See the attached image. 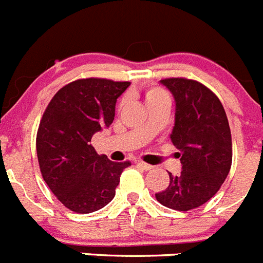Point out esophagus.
Masks as SVG:
<instances>
[{"instance_id":"esophagus-1","label":"esophagus","mask_w":263,"mask_h":263,"mask_svg":"<svg viewBox=\"0 0 263 263\" xmlns=\"http://www.w3.org/2000/svg\"><path fill=\"white\" fill-rule=\"evenodd\" d=\"M134 164H136V166H138V167H141V168H143V170H145V171H148V170L154 168V167H153L152 164L145 163V162H142V160H139V159L134 160Z\"/></svg>"}]
</instances>
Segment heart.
I'll return each instance as SVG.
<instances>
[{
  "label": "heart",
  "instance_id": "heart-1",
  "mask_svg": "<svg viewBox=\"0 0 263 263\" xmlns=\"http://www.w3.org/2000/svg\"><path fill=\"white\" fill-rule=\"evenodd\" d=\"M145 100L146 104L150 105V104L159 103V101H163V100H168V96H167L166 90L162 89L160 87H157V85H153V87H148L145 90Z\"/></svg>",
  "mask_w": 263,
  "mask_h": 263
}]
</instances>
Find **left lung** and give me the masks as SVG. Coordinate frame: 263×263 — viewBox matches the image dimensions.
Returning a JSON list of instances; mask_svg holds the SVG:
<instances>
[{"label": "left lung", "instance_id": "1", "mask_svg": "<svg viewBox=\"0 0 263 263\" xmlns=\"http://www.w3.org/2000/svg\"><path fill=\"white\" fill-rule=\"evenodd\" d=\"M174 95V146L180 150L182 173L170 175L168 187L155 194L162 205L190 211L216 195L232 166V136L224 106L210 88L196 80H160Z\"/></svg>", "mask_w": 263, "mask_h": 263}]
</instances>
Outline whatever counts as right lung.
I'll return each mask as SVG.
<instances>
[{
  "mask_svg": "<svg viewBox=\"0 0 263 263\" xmlns=\"http://www.w3.org/2000/svg\"><path fill=\"white\" fill-rule=\"evenodd\" d=\"M129 81L79 79L51 99L36 133L39 168L58 200L69 211L90 213L110 203L130 162H111L90 145L115 120L117 99Z\"/></svg>",
  "mask_w": 263,
  "mask_h": 263,
  "instance_id": "add662e5",
  "label": "right lung"
}]
</instances>
